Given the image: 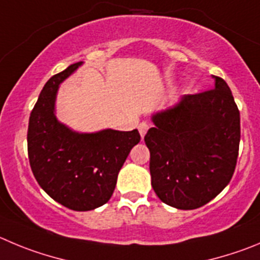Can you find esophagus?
Masks as SVG:
<instances>
[{
    "label": "esophagus",
    "instance_id": "obj_1",
    "mask_svg": "<svg viewBox=\"0 0 260 260\" xmlns=\"http://www.w3.org/2000/svg\"><path fill=\"white\" fill-rule=\"evenodd\" d=\"M149 128H150V124H149V123H146V122H142V123H140V124H138V131H140L141 138L145 137V135H146V132L149 131Z\"/></svg>",
    "mask_w": 260,
    "mask_h": 260
}]
</instances>
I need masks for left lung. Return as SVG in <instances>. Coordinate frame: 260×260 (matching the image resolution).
Here are the masks:
<instances>
[{
    "mask_svg": "<svg viewBox=\"0 0 260 260\" xmlns=\"http://www.w3.org/2000/svg\"><path fill=\"white\" fill-rule=\"evenodd\" d=\"M185 94L152 114L145 142L150 150L151 186L160 200L182 210L200 208L229 185L236 168L240 111L224 81Z\"/></svg>",
    "mask_w": 260,
    "mask_h": 260,
    "instance_id": "1",
    "label": "left lung"
}]
</instances>
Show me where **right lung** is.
<instances>
[{"mask_svg": "<svg viewBox=\"0 0 260 260\" xmlns=\"http://www.w3.org/2000/svg\"><path fill=\"white\" fill-rule=\"evenodd\" d=\"M82 64H72L48 79L30 113L26 137L29 163L38 185L53 200L77 212L108 203L119 171L141 140L137 129L79 133L57 120V89Z\"/></svg>", "mask_w": 260, "mask_h": 260, "instance_id": "obj_1", "label": "right lung"}]
</instances>
